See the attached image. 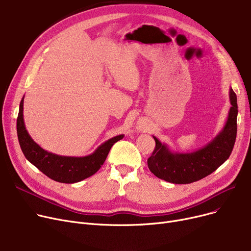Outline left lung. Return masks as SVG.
I'll return each instance as SVG.
<instances>
[{
  "mask_svg": "<svg viewBox=\"0 0 251 251\" xmlns=\"http://www.w3.org/2000/svg\"><path fill=\"white\" fill-rule=\"evenodd\" d=\"M231 108L220 132L201 149L190 152L172 151L155 136V149L148 160L151 172L157 178L174 184H188L212 174L225 163L233 151L237 134V97L229 90Z\"/></svg>",
  "mask_w": 251,
  "mask_h": 251,
  "instance_id": "1",
  "label": "left lung"
}]
</instances>
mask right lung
<instances>
[{
  "mask_svg": "<svg viewBox=\"0 0 251 251\" xmlns=\"http://www.w3.org/2000/svg\"><path fill=\"white\" fill-rule=\"evenodd\" d=\"M22 98L17 118V135L20 148L26 160L35 166L49 178L61 183H76L96 174L107 159L114 143L122 139L124 134L104 141L92 153L85 156H66L50 152L31 138L26 130L23 118Z\"/></svg>",
  "mask_w": 251,
  "mask_h": 251,
  "instance_id": "add662e5",
  "label": "right lung"
}]
</instances>
